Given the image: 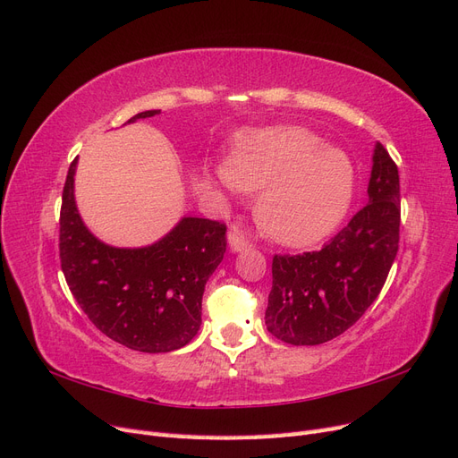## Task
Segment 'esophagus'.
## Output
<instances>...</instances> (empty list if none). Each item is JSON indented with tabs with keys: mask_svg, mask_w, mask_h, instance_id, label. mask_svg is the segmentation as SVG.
Instances as JSON below:
<instances>
[{
	"mask_svg": "<svg viewBox=\"0 0 458 458\" xmlns=\"http://www.w3.org/2000/svg\"><path fill=\"white\" fill-rule=\"evenodd\" d=\"M229 246H231L233 252H241V250H246V248H248V241L244 237V233L239 231L237 227H234L229 233Z\"/></svg>",
	"mask_w": 458,
	"mask_h": 458,
	"instance_id": "1",
	"label": "esophagus"
}]
</instances>
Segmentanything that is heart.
<instances>
[{
    "label": "heart",
    "mask_w": 458,
    "mask_h": 458,
    "mask_svg": "<svg viewBox=\"0 0 458 458\" xmlns=\"http://www.w3.org/2000/svg\"><path fill=\"white\" fill-rule=\"evenodd\" d=\"M217 183L259 192L256 219L276 242L310 246L335 229L353 195V165L345 152L325 147L315 131L276 126L241 140L231 170Z\"/></svg>",
    "instance_id": "b5f03b06"
}]
</instances>
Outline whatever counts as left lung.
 Instances as JSON below:
<instances>
[{"mask_svg": "<svg viewBox=\"0 0 458 458\" xmlns=\"http://www.w3.org/2000/svg\"><path fill=\"white\" fill-rule=\"evenodd\" d=\"M369 202L321 250L275 254L266 325L275 338L317 345L353 327L380 290L399 250L397 164L377 145Z\"/></svg>", "mask_w": 458, "mask_h": 458, "instance_id": "1", "label": "left lung"}]
</instances>
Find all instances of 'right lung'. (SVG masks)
<instances>
[{
  "mask_svg": "<svg viewBox=\"0 0 458 458\" xmlns=\"http://www.w3.org/2000/svg\"><path fill=\"white\" fill-rule=\"evenodd\" d=\"M157 113L145 110L131 120ZM74 172L76 158L63 187L59 258L78 306L103 335L130 350L165 353L183 348L200 328L204 286L224 259L227 225L185 217L152 246H106L81 224Z\"/></svg>",
  "mask_w": 458,
  "mask_h": 458,
  "instance_id": "obj_1",
  "label": "right lung"
}]
</instances>
